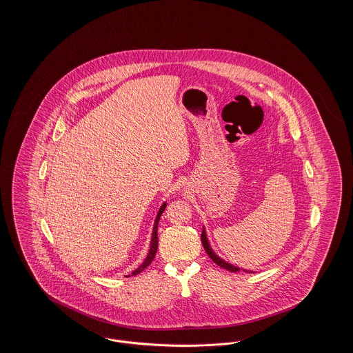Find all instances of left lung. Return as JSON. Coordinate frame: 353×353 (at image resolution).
Listing matches in <instances>:
<instances>
[{
    "mask_svg": "<svg viewBox=\"0 0 353 353\" xmlns=\"http://www.w3.org/2000/svg\"><path fill=\"white\" fill-rule=\"evenodd\" d=\"M201 241L202 246H203L205 252H208V255L210 256V259H212L214 263H217V265L221 266L222 269H226L228 271H232V272H238V271H241V269H238V268H235L233 265H230V263H228V262L222 261V259L219 258V255H216V254H214V252L212 250V248L209 246V242H208V238H206V234H205V230H202ZM246 272H250V271H246Z\"/></svg>",
    "mask_w": 353,
    "mask_h": 353,
    "instance_id": "8db88e82",
    "label": "left lung"
}]
</instances>
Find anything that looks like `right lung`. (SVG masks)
<instances>
[{
	"mask_svg": "<svg viewBox=\"0 0 353 353\" xmlns=\"http://www.w3.org/2000/svg\"><path fill=\"white\" fill-rule=\"evenodd\" d=\"M165 206H167V203H164L161 208H160V210H159V213H157V217L154 219V226H153V234H152V241H151V248H150V252H148V255H147V258H145V261L137 268V269L134 270V272H132V275H137L139 272H141L143 270L147 269L150 265H151L152 261H153V258H154V255H156V252H157V246H159V239H157V223H159V219L161 217V214H163V212L165 210Z\"/></svg>",
	"mask_w": 353,
	"mask_h": 353,
	"instance_id": "add662e5",
	"label": "right lung"
}]
</instances>
